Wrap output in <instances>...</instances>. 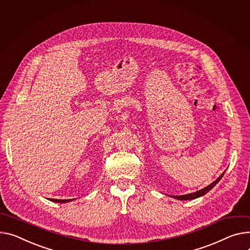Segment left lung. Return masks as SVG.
<instances>
[{
    "instance_id": "left-lung-1",
    "label": "left lung",
    "mask_w": 250,
    "mask_h": 250,
    "mask_svg": "<svg viewBox=\"0 0 250 250\" xmlns=\"http://www.w3.org/2000/svg\"><path fill=\"white\" fill-rule=\"evenodd\" d=\"M224 173L225 172H223L217 179H216L213 183H211L210 185H208L207 187H205V188H203V189H201V190H199V191H197V192H194V193H190V194H186V195H180V196H173V198H175V199H178V200H192V199H196V198H199V197H201V196H203V195H205L206 193H208L216 184H217V183L221 180V178L224 176Z\"/></svg>"
}]
</instances>
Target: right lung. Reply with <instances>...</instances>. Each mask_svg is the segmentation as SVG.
<instances>
[{"label":"right lung","instance_id":"obj_1","mask_svg":"<svg viewBox=\"0 0 250 250\" xmlns=\"http://www.w3.org/2000/svg\"><path fill=\"white\" fill-rule=\"evenodd\" d=\"M50 201H52V202H56V203H66V202H70V201H72V200H74V199H67V200H66V199H49Z\"/></svg>","mask_w":250,"mask_h":250}]
</instances>
